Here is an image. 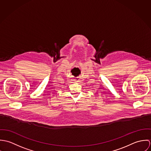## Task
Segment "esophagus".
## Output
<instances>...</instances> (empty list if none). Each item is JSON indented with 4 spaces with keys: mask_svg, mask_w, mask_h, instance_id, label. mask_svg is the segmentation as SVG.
Returning a JSON list of instances; mask_svg holds the SVG:
<instances>
[{
    "mask_svg": "<svg viewBox=\"0 0 151 151\" xmlns=\"http://www.w3.org/2000/svg\"><path fill=\"white\" fill-rule=\"evenodd\" d=\"M77 80H76L75 81H77ZM77 82H78V81H77Z\"/></svg>",
    "mask_w": 151,
    "mask_h": 151,
    "instance_id": "esophagus-1",
    "label": "esophagus"
}]
</instances>
